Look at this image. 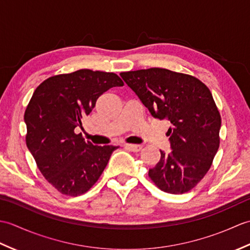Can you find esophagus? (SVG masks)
<instances>
[{"label": "esophagus", "instance_id": "esophagus-1", "mask_svg": "<svg viewBox=\"0 0 250 250\" xmlns=\"http://www.w3.org/2000/svg\"><path fill=\"white\" fill-rule=\"evenodd\" d=\"M125 147L126 148V149H129L131 151H140L143 146L142 145H134V144H125Z\"/></svg>", "mask_w": 250, "mask_h": 250}]
</instances>
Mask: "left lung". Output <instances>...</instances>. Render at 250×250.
<instances>
[{"mask_svg": "<svg viewBox=\"0 0 250 250\" xmlns=\"http://www.w3.org/2000/svg\"><path fill=\"white\" fill-rule=\"evenodd\" d=\"M120 76L155 118L171 122L172 151L160 150L148 175L164 192H188L205 176L219 148L221 118L209 89L193 76L160 67Z\"/></svg>", "mask_w": 250, "mask_h": 250, "instance_id": "left-lung-1", "label": "left lung"}]
</instances>
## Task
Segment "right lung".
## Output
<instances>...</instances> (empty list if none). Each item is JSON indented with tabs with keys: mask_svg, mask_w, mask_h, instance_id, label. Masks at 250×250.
Returning a JSON list of instances; mask_svg holds the SVG:
<instances>
[{
	"mask_svg": "<svg viewBox=\"0 0 250 250\" xmlns=\"http://www.w3.org/2000/svg\"><path fill=\"white\" fill-rule=\"evenodd\" d=\"M121 86L115 73L79 70L46 79L32 95L24 113L26 146L47 182L62 194L87 192L118 148L93 145L74 130L100 95Z\"/></svg>",
	"mask_w": 250,
	"mask_h": 250,
	"instance_id": "1",
	"label": "right lung"
}]
</instances>
